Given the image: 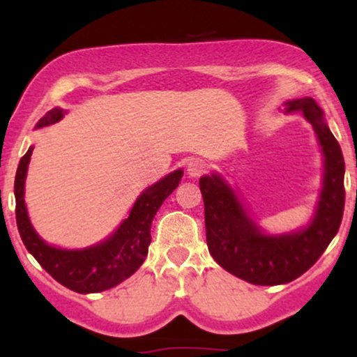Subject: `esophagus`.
<instances>
[{"mask_svg": "<svg viewBox=\"0 0 357 357\" xmlns=\"http://www.w3.org/2000/svg\"><path fill=\"white\" fill-rule=\"evenodd\" d=\"M186 171L191 178H198V176L204 171V162L199 161V159H191V161L188 162Z\"/></svg>", "mask_w": 357, "mask_h": 357, "instance_id": "1", "label": "esophagus"}]
</instances>
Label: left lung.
Wrapping results in <instances>:
<instances>
[{"label": "left lung", "instance_id": "1", "mask_svg": "<svg viewBox=\"0 0 357 357\" xmlns=\"http://www.w3.org/2000/svg\"><path fill=\"white\" fill-rule=\"evenodd\" d=\"M284 107L285 114H302L312 126L322 153V186L304 227L284 233L264 230L223 176L199 178L208 250L220 267L253 285L289 284L301 277L322 255L342 220L344 158L324 110L310 97L287 100Z\"/></svg>", "mask_w": 357, "mask_h": 357}]
</instances>
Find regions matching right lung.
Instances as JSON below:
<instances>
[{
	"label": "right lung",
	"instance_id": "right-lung-1",
	"mask_svg": "<svg viewBox=\"0 0 357 357\" xmlns=\"http://www.w3.org/2000/svg\"><path fill=\"white\" fill-rule=\"evenodd\" d=\"M67 110L53 107L35 129L61 121ZM33 146L18 165L15 178L16 225L24 247L59 284L79 294H97L112 289L132 275L144 264L151 243V225L161 204L181 183L183 169L166 174L146 188L130 206L129 215L107 238L85 248H60L47 243L36 233L24 203V183Z\"/></svg>",
	"mask_w": 357,
	"mask_h": 357
}]
</instances>
